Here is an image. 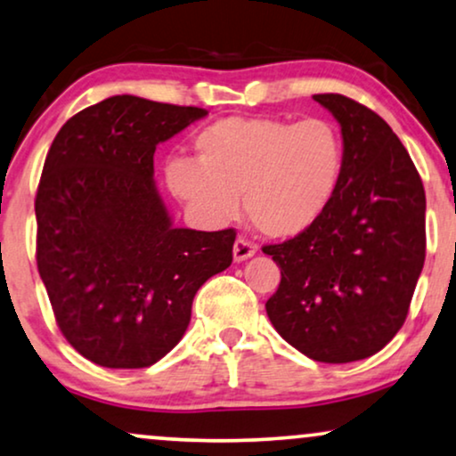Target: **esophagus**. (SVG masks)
Segmentation results:
<instances>
[{
    "label": "esophagus",
    "mask_w": 456,
    "mask_h": 456,
    "mask_svg": "<svg viewBox=\"0 0 456 456\" xmlns=\"http://www.w3.org/2000/svg\"><path fill=\"white\" fill-rule=\"evenodd\" d=\"M257 247L249 242L247 239H236L234 240V262H245V259H249L251 256H256Z\"/></svg>",
    "instance_id": "1"
}]
</instances>
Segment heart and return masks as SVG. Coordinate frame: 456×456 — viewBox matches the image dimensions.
<instances>
[{"mask_svg": "<svg viewBox=\"0 0 456 456\" xmlns=\"http://www.w3.org/2000/svg\"><path fill=\"white\" fill-rule=\"evenodd\" d=\"M194 159L165 163V184L200 222L234 220L240 197L249 222L270 239H291L324 214L344 167L339 129L321 117H226L199 129Z\"/></svg>", "mask_w": 456, "mask_h": 456, "instance_id": "heart-1", "label": "heart"}]
</instances>
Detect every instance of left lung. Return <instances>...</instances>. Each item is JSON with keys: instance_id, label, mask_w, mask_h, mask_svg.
Here are the masks:
<instances>
[{"instance_id": "left-lung-1", "label": "left lung", "mask_w": 456, "mask_h": 456, "mask_svg": "<svg viewBox=\"0 0 456 456\" xmlns=\"http://www.w3.org/2000/svg\"><path fill=\"white\" fill-rule=\"evenodd\" d=\"M314 100L339 121L344 167L314 226L262 249L281 268L265 312L295 350L344 364L383 350L406 321L425 262V191L377 112L341 94Z\"/></svg>"}]
</instances>
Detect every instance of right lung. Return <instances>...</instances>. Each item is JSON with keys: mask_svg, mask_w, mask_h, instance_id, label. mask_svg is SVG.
<instances>
[{"mask_svg": "<svg viewBox=\"0 0 456 456\" xmlns=\"http://www.w3.org/2000/svg\"><path fill=\"white\" fill-rule=\"evenodd\" d=\"M207 110L112 96L64 123L35 197L37 270L58 329L106 369L174 350L207 279L232 264L234 228H175L155 184L159 142Z\"/></svg>", "mask_w": 456, "mask_h": 456, "instance_id": "obj_1", "label": "right lung"}]
</instances>
